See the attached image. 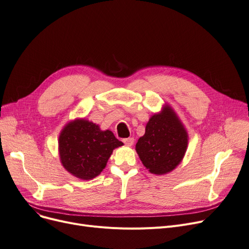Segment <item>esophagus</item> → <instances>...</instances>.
<instances>
[{
    "instance_id": "34e87169",
    "label": "esophagus",
    "mask_w": 249,
    "mask_h": 249,
    "mask_svg": "<svg viewBox=\"0 0 249 249\" xmlns=\"http://www.w3.org/2000/svg\"><path fill=\"white\" fill-rule=\"evenodd\" d=\"M123 142L125 143L126 146H132L133 143H134V138H125L123 139Z\"/></svg>"
}]
</instances>
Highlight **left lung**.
<instances>
[{
    "label": "left lung",
    "mask_w": 249,
    "mask_h": 249,
    "mask_svg": "<svg viewBox=\"0 0 249 249\" xmlns=\"http://www.w3.org/2000/svg\"><path fill=\"white\" fill-rule=\"evenodd\" d=\"M189 143V134L172 106L164 104L154 113L135 150L148 172L161 176L173 172L181 162Z\"/></svg>",
    "instance_id": "left-lung-1"
}]
</instances>
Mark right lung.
<instances>
[{"instance_id": "obj_1", "label": "right lung", "mask_w": 249, "mask_h": 249, "mask_svg": "<svg viewBox=\"0 0 249 249\" xmlns=\"http://www.w3.org/2000/svg\"><path fill=\"white\" fill-rule=\"evenodd\" d=\"M111 130L86 118H76L63 126L58 137L59 160L71 176L89 180L98 177L115 148L123 146Z\"/></svg>"}]
</instances>
